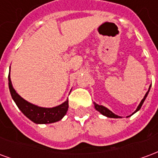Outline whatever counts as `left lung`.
Here are the masks:
<instances>
[{"label": "left lung", "mask_w": 158, "mask_h": 158, "mask_svg": "<svg viewBox=\"0 0 158 158\" xmlns=\"http://www.w3.org/2000/svg\"><path fill=\"white\" fill-rule=\"evenodd\" d=\"M150 88H151V86H150ZM150 88H149V89H148V91H147L146 95H145V96H144V98L142 99V101H141V102H140V103H139V105L138 106V107H137V109L135 110V112H134V113H136L137 111H139V110L140 109V107H141V106H142L143 102H145L146 96H147L148 93H149ZM94 104H95V108H96V109L97 110L98 112H100V113H102V115H104V116L108 117V118H120V117L118 116V115H116V114H114L113 112H111L109 109H107V108H106V107H105V106H100V105L96 104V103H94Z\"/></svg>", "instance_id": "1"}]
</instances>
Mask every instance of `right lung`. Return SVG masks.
Segmentation results:
<instances>
[{
    "label": "right lung",
    "mask_w": 158,
    "mask_h": 158,
    "mask_svg": "<svg viewBox=\"0 0 158 158\" xmlns=\"http://www.w3.org/2000/svg\"><path fill=\"white\" fill-rule=\"evenodd\" d=\"M8 85L11 96L17 104L18 107L27 118H29L31 121L35 123H52L57 122L61 120L68 112L69 100H67L65 102L55 107L45 108V107H40L35 105H33L24 99H23L12 87L11 79H10V73L8 75Z\"/></svg>",
    "instance_id": "right-lung-1"
}]
</instances>
